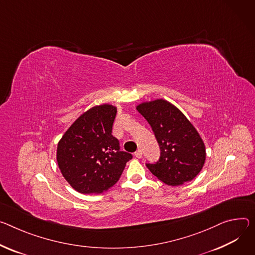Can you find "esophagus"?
Listing matches in <instances>:
<instances>
[{
    "label": "esophagus",
    "mask_w": 255,
    "mask_h": 255,
    "mask_svg": "<svg viewBox=\"0 0 255 255\" xmlns=\"http://www.w3.org/2000/svg\"><path fill=\"white\" fill-rule=\"evenodd\" d=\"M135 156L138 157V158H140V157L142 156V150H141V149H137V150L135 151Z\"/></svg>",
    "instance_id": "esophagus-1"
}]
</instances>
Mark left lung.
Masks as SVG:
<instances>
[{"label": "left lung", "instance_id": "obj_1", "mask_svg": "<svg viewBox=\"0 0 255 255\" xmlns=\"http://www.w3.org/2000/svg\"><path fill=\"white\" fill-rule=\"evenodd\" d=\"M150 125L160 148L155 164L148 170L161 182L178 186L193 180L205 161V146L197 130L173 104L163 100L141 103L136 107Z\"/></svg>", "mask_w": 255, "mask_h": 255}]
</instances>
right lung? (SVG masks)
<instances>
[{"label":"right lung","mask_w":255,"mask_h":255,"mask_svg":"<svg viewBox=\"0 0 255 255\" xmlns=\"http://www.w3.org/2000/svg\"><path fill=\"white\" fill-rule=\"evenodd\" d=\"M117 108L104 104L83 113L58 143L59 169L72 188L102 193L118 182L132 154L121 151L112 135Z\"/></svg>","instance_id":"1"}]
</instances>
